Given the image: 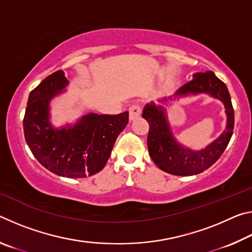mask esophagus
Wrapping results in <instances>:
<instances>
[{
  "label": "esophagus",
  "mask_w": 252,
  "mask_h": 252,
  "mask_svg": "<svg viewBox=\"0 0 252 252\" xmlns=\"http://www.w3.org/2000/svg\"><path fill=\"white\" fill-rule=\"evenodd\" d=\"M141 106L140 105H132L129 109V120L133 121L135 119H138L140 116H141Z\"/></svg>",
  "instance_id": "obj_1"
}]
</instances>
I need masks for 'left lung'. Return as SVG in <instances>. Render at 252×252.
Here are the masks:
<instances>
[{
	"instance_id": "1",
	"label": "left lung",
	"mask_w": 252,
	"mask_h": 252,
	"mask_svg": "<svg viewBox=\"0 0 252 252\" xmlns=\"http://www.w3.org/2000/svg\"><path fill=\"white\" fill-rule=\"evenodd\" d=\"M209 94L222 102L227 114V126L224 131L215 141L201 150H192L181 144L173 135L168 120L167 109L155 102L146 104L142 117L149 123L148 149L149 155L156 165L162 171L174 176H194L201 173L218 161L231 139L234 126V113L227 85L217 78L211 71L206 73L198 72L193 79L186 83L174 93L173 96L158 100L165 103L177 97Z\"/></svg>"
}]
</instances>
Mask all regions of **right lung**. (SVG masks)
Segmentation results:
<instances>
[{"label": "right lung", "mask_w": 252, "mask_h": 252, "mask_svg": "<svg viewBox=\"0 0 252 252\" xmlns=\"http://www.w3.org/2000/svg\"><path fill=\"white\" fill-rule=\"evenodd\" d=\"M67 85L64 72L59 70L31 91L23 119L25 141L49 171L65 178L90 177L104 168L118 135L129 122V112L89 113L74 125L55 127L50 121V103Z\"/></svg>", "instance_id": "add662e5"}]
</instances>
